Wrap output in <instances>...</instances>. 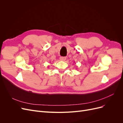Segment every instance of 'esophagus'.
<instances>
[{
	"instance_id": "1",
	"label": "esophagus",
	"mask_w": 123,
	"mask_h": 123,
	"mask_svg": "<svg viewBox=\"0 0 123 123\" xmlns=\"http://www.w3.org/2000/svg\"><path fill=\"white\" fill-rule=\"evenodd\" d=\"M60 60L62 61H65L66 60V57L62 56V57H60Z\"/></svg>"
}]
</instances>
